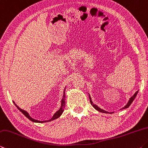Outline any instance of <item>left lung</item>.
I'll return each instance as SVG.
<instances>
[{"label": "left lung", "instance_id": "8db88e82", "mask_svg": "<svg viewBox=\"0 0 148 148\" xmlns=\"http://www.w3.org/2000/svg\"><path fill=\"white\" fill-rule=\"evenodd\" d=\"M137 93H138V90L136 91V92L135 94H134V95H133V96H131V98L130 99V100H129V101H128L127 104L126 105V106H125L124 107H123V109H126V108H127V107H130V106L131 104V103H132L133 101L134 100V99L135 98L136 95H137ZM89 99H90V103H91V105H92V106L94 107V108H95L96 110H98V111L101 112H104V113H107V112H107V111H104V110H103V109H101L100 108V107H98L97 106H96V105L93 104L92 101H91V98H90V96H89Z\"/></svg>", "mask_w": 148, "mask_h": 148}]
</instances>
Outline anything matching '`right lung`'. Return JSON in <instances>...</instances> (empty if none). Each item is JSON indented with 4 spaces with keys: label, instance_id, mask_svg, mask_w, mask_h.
Wrapping results in <instances>:
<instances>
[{
    "label": "right lung",
    "instance_id": "add662e5",
    "mask_svg": "<svg viewBox=\"0 0 148 148\" xmlns=\"http://www.w3.org/2000/svg\"><path fill=\"white\" fill-rule=\"evenodd\" d=\"M64 93H65V92H64ZM64 96H65V95H64ZM13 103H14V104L15 105V106L17 107V109H18V110H19V111H20L21 112H22V113H23L24 115H25V116L27 117L29 120H31V121H32V122H38V123H42V122H50V121H52V120H53L58 119V118H59V117H60V116H61V114H62V112H63L64 107H65V100H64V98H63V100H62V101H61V108L60 109V110H59V111H58L57 112H56V113L54 114V115H53L52 119H51L50 120H47V121H39V120H35V119H32V117L29 116V114L27 112H26V111H25V110L21 109L20 108V107H18V106H17V105H16V104L15 103L14 101H13Z\"/></svg>",
    "mask_w": 148,
    "mask_h": 148
}]
</instances>
